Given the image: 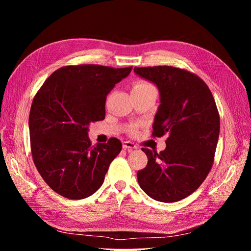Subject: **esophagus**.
Returning a JSON list of instances; mask_svg holds the SVG:
<instances>
[{
	"label": "esophagus",
	"mask_w": 251,
	"mask_h": 251,
	"mask_svg": "<svg viewBox=\"0 0 251 251\" xmlns=\"http://www.w3.org/2000/svg\"><path fill=\"white\" fill-rule=\"evenodd\" d=\"M124 149L127 150V151H132L134 149H137V144H135L134 142H131V141H125Z\"/></svg>",
	"instance_id": "obj_1"
}]
</instances>
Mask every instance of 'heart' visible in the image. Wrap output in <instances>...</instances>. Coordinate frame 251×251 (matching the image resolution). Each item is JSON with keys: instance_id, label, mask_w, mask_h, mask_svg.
<instances>
[{"instance_id": "obj_1", "label": "heart", "mask_w": 251, "mask_h": 251, "mask_svg": "<svg viewBox=\"0 0 251 251\" xmlns=\"http://www.w3.org/2000/svg\"><path fill=\"white\" fill-rule=\"evenodd\" d=\"M151 89H155V87L151 85V82L146 81V80H140V81H137L134 83L132 91L133 92H139V91H147V90H151ZM139 126H140L139 125H133L130 127V132L132 134H136L139 130Z\"/></svg>"}]
</instances>
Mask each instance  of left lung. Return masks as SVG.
<instances>
[{"mask_svg": "<svg viewBox=\"0 0 251 251\" xmlns=\"http://www.w3.org/2000/svg\"><path fill=\"white\" fill-rule=\"evenodd\" d=\"M134 72L160 92L151 136H169L160 153L141 149L148 164L137 172L138 183L151 199L180 201L203 183L214 163L220 133L215 98L198 75L180 68L135 67Z\"/></svg>", "mask_w": 251, "mask_h": 251, "instance_id": "8db88e82", "label": "left lung"}]
</instances>
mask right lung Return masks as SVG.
I'll list each match as a JSON object with an SVG mask.
<instances>
[{"label": "right lung", "mask_w": 251, "mask_h": 251, "mask_svg": "<svg viewBox=\"0 0 251 251\" xmlns=\"http://www.w3.org/2000/svg\"><path fill=\"white\" fill-rule=\"evenodd\" d=\"M131 71L132 67L66 66L36 92L29 114L32 159L44 181L58 195L79 200L102 185L123 144L110 138L92 146L88 126L104 119L108 93Z\"/></svg>", "instance_id": "1"}]
</instances>
